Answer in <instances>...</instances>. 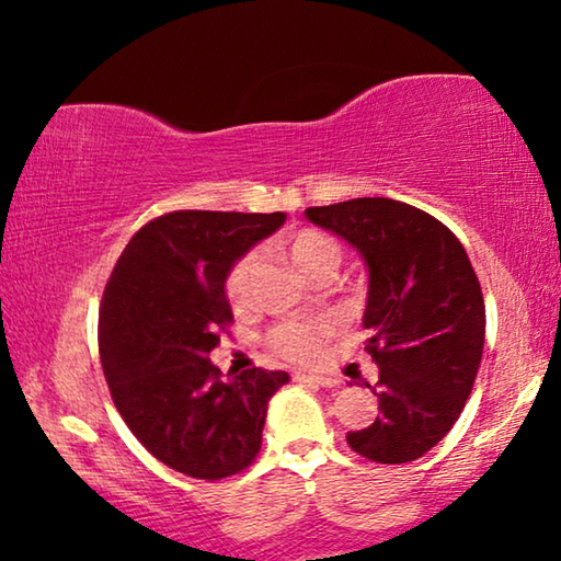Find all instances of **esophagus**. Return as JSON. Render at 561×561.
Masks as SVG:
<instances>
[{"mask_svg": "<svg viewBox=\"0 0 561 561\" xmlns=\"http://www.w3.org/2000/svg\"><path fill=\"white\" fill-rule=\"evenodd\" d=\"M296 382H309V386H321V388H334L336 382L334 378H327V375H306V373H294Z\"/></svg>", "mask_w": 561, "mask_h": 561, "instance_id": "obj_1", "label": "esophagus"}]
</instances>
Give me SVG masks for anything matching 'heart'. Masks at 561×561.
Segmentation results:
<instances>
[{
    "instance_id": "1",
    "label": "heart",
    "mask_w": 561,
    "mask_h": 561,
    "mask_svg": "<svg viewBox=\"0 0 561 561\" xmlns=\"http://www.w3.org/2000/svg\"><path fill=\"white\" fill-rule=\"evenodd\" d=\"M290 263L298 267V273H304L306 278H317L321 273H334L336 265L342 260V250L332 237L319 232V229L301 227L283 237L278 242ZM257 273V252L250 250L244 252L229 265L225 275V296L229 306L242 309L250 301L252 280ZM334 336V324L329 319H313V321H283L275 324L265 336L267 350L273 355L298 365H311L324 355L329 340Z\"/></svg>"
}]
</instances>
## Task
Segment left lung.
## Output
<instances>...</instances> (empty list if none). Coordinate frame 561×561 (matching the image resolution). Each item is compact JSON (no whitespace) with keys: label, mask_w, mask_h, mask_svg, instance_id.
Instances as JSON below:
<instances>
[{"label":"left lung","mask_w":561,"mask_h":561,"mask_svg":"<svg viewBox=\"0 0 561 561\" xmlns=\"http://www.w3.org/2000/svg\"><path fill=\"white\" fill-rule=\"evenodd\" d=\"M313 225L363 252L370 294L365 352L380 367V413L347 432L352 451L378 465L424 457L455 426L485 344V304L462 242L432 214L382 196L306 209Z\"/></svg>","instance_id":"1"}]
</instances>
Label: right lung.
<instances>
[{"label": "right lung", "mask_w": 561, "mask_h": 561, "mask_svg": "<svg viewBox=\"0 0 561 561\" xmlns=\"http://www.w3.org/2000/svg\"><path fill=\"white\" fill-rule=\"evenodd\" d=\"M286 214L171 211L137 229L99 309V355L112 401L152 457L196 480L255 462L267 401L288 373L252 367L234 380L211 365L229 334L225 275Z\"/></svg>", "instance_id": "add662e5"}]
</instances>
